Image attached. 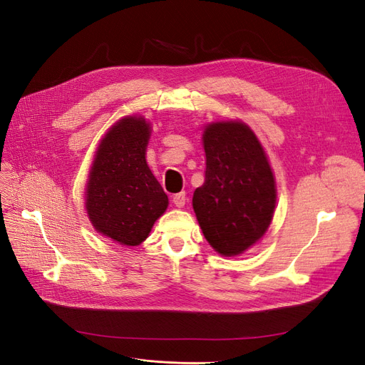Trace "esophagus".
I'll list each match as a JSON object with an SVG mask.
<instances>
[{"mask_svg": "<svg viewBox=\"0 0 365 365\" xmlns=\"http://www.w3.org/2000/svg\"><path fill=\"white\" fill-rule=\"evenodd\" d=\"M173 203L175 205V207H183L186 203V194L185 192H179L173 195Z\"/></svg>", "mask_w": 365, "mask_h": 365, "instance_id": "obj_1", "label": "esophagus"}]
</instances>
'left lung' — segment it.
<instances>
[{"label":"left lung","instance_id":"left-lung-1","mask_svg":"<svg viewBox=\"0 0 365 365\" xmlns=\"http://www.w3.org/2000/svg\"><path fill=\"white\" fill-rule=\"evenodd\" d=\"M203 143L206 175L192 206L209 244L222 255H237L271 224L274 175L259 140L244 123H213L205 129Z\"/></svg>","mask_w":365,"mask_h":365}]
</instances>
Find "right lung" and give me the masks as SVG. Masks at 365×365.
I'll use <instances>...</instances> for the list:
<instances>
[{
  "label": "right lung",
  "mask_w": 365,
  "mask_h": 365,
  "mask_svg": "<svg viewBox=\"0 0 365 365\" xmlns=\"http://www.w3.org/2000/svg\"><path fill=\"white\" fill-rule=\"evenodd\" d=\"M148 137L144 118L120 120L102 140L87 185L91 224L128 247L140 245L168 206L167 194L147 167Z\"/></svg>",
  "instance_id": "right-lung-1"
}]
</instances>
